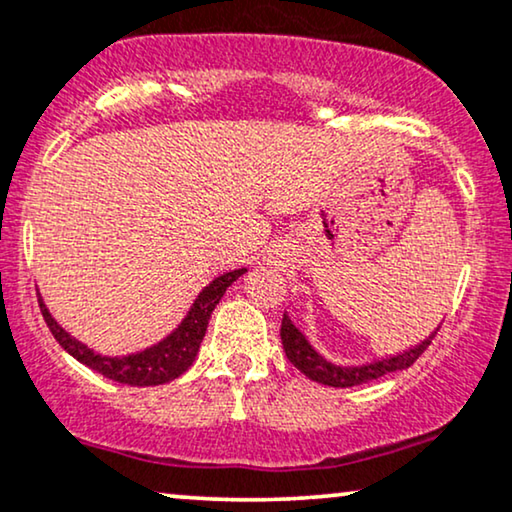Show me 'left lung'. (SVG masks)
I'll return each mask as SVG.
<instances>
[{
  "instance_id": "obj_1",
  "label": "left lung",
  "mask_w": 512,
  "mask_h": 512,
  "mask_svg": "<svg viewBox=\"0 0 512 512\" xmlns=\"http://www.w3.org/2000/svg\"><path fill=\"white\" fill-rule=\"evenodd\" d=\"M433 337H435V332L428 339H424V342L414 346V349L398 353V356L381 358V360H374V363L358 365V367H339V365L327 363L323 356H318V353L311 349V344L306 342L302 332L292 325V320L285 316V313H283V323H281V342H283L285 356H288L290 363L295 365L299 372L306 374L311 381H316V384L335 386V388L360 386V384H367V381H372V379L384 377V374H388V372L407 370V367L414 365V360H417L421 353L428 349V344L433 342Z\"/></svg>"
}]
</instances>
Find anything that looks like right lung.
<instances>
[{
	"instance_id": "add662e5",
	"label": "right lung",
	"mask_w": 512,
	"mask_h": 512,
	"mask_svg": "<svg viewBox=\"0 0 512 512\" xmlns=\"http://www.w3.org/2000/svg\"><path fill=\"white\" fill-rule=\"evenodd\" d=\"M241 274H245V269L229 271V274L215 278V281L210 283L199 297H196L192 311H189L187 318L177 325L173 335H168L163 342L152 346V349H145L135 353V356H126V358L98 356V353L86 349V346L77 342V339H72L63 327L51 318V313L42 302V297H39V309H42V316L46 320V325H49L51 335L56 337V342L63 346L70 356L77 358L79 363H84L86 367H91V370L100 372L102 377L119 381V384L159 386V384H166V381L177 379L182 372L189 370V365L194 363L196 353H199L203 337H206L210 313H213L217 304H220V299L224 292H227L229 285L234 283Z\"/></svg>"
}]
</instances>
